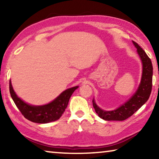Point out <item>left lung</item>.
Instances as JSON below:
<instances>
[{
    "mask_svg": "<svg viewBox=\"0 0 159 159\" xmlns=\"http://www.w3.org/2000/svg\"><path fill=\"white\" fill-rule=\"evenodd\" d=\"M137 48L139 57L142 62V75L140 84L136 93L130 99L113 111H104L97 105L94 99L93 107L97 114L101 118L106 120H124L136 112L149 99L152 89L153 66L150 58L139 45L133 41Z\"/></svg>",
    "mask_w": 159,
    "mask_h": 159,
    "instance_id": "obj_1",
    "label": "left lung"
}]
</instances>
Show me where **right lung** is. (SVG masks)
<instances>
[{
    "label": "right lung",
    "mask_w": 159,
    "mask_h": 159,
    "mask_svg": "<svg viewBox=\"0 0 159 159\" xmlns=\"http://www.w3.org/2000/svg\"><path fill=\"white\" fill-rule=\"evenodd\" d=\"M78 88L79 86H75L64 90L49 104L32 106L18 98L10 80V93L16 106L26 119L37 123H47L58 120L65 111L71 95Z\"/></svg>",
    "instance_id": "add662e5"
}]
</instances>
